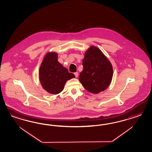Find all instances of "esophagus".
<instances>
[{
    "instance_id": "34e87169",
    "label": "esophagus",
    "mask_w": 152,
    "mask_h": 152,
    "mask_svg": "<svg viewBox=\"0 0 152 152\" xmlns=\"http://www.w3.org/2000/svg\"><path fill=\"white\" fill-rule=\"evenodd\" d=\"M74 75H75V77H78V73L77 72H75V73H74Z\"/></svg>"
}]
</instances>
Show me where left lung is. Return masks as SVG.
I'll return each mask as SVG.
<instances>
[{"mask_svg":"<svg viewBox=\"0 0 152 152\" xmlns=\"http://www.w3.org/2000/svg\"><path fill=\"white\" fill-rule=\"evenodd\" d=\"M83 65L78 78L88 92L98 94L109 87L113 75V66L99 48L91 46L85 53Z\"/></svg>","mask_w":152,"mask_h":152,"instance_id":"obj_1","label":"left lung"}]
</instances>
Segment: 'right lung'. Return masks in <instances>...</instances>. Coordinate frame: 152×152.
Returning a JSON list of instances; mask_svg holds the SVG:
<instances>
[{
	"mask_svg": "<svg viewBox=\"0 0 152 152\" xmlns=\"http://www.w3.org/2000/svg\"><path fill=\"white\" fill-rule=\"evenodd\" d=\"M58 54L48 52L43 58L39 70V78L42 88L47 92L56 95L61 92L67 80L75 78L57 60Z\"/></svg>",
	"mask_w": 152,
	"mask_h": 152,
	"instance_id": "right-lung-1",
	"label": "right lung"
}]
</instances>
